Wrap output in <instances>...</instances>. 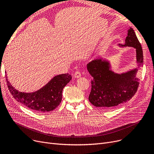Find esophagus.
Instances as JSON below:
<instances>
[{"instance_id": "esophagus-1", "label": "esophagus", "mask_w": 154, "mask_h": 154, "mask_svg": "<svg viewBox=\"0 0 154 154\" xmlns=\"http://www.w3.org/2000/svg\"><path fill=\"white\" fill-rule=\"evenodd\" d=\"M81 77V73H80V72L77 71V72H75V74H74V77L76 78V79H78L79 77Z\"/></svg>"}]
</instances>
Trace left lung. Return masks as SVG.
I'll list each match as a JSON object with an SVG mask.
<instances>
[{
    "label": "left lung",
    "instance_id": "8db88e82",
    "mask_svg": "<svg viewBox=\"0 0 154 154\" xmlns=\"http://www.w3.org/2000/svg\"><path fill=\"white\" fill-rule=\"evenodd\" d=\"M120 47H131L135 48L136 67L122 73L112 69L110 61L99 58L87 64L89 74L93 77L88 100L97 107L110 109L130 100L136 93L139 85L137 72L143 66V57L142 46L134 29L129 27L124 44Z\"/></svg>",
    "mask_w": 154,
    "mask_h": 154
}]
</instances>
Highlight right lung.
<instances>
[{
    "label": "right lung",
    "instance_id": "obj_1",
    "mask_svg": "<svg viewBox=\"0 0 154 154\" xmlns=\"http://www.w3.org/2000/svg\"><path fill=\"white\" fill-rule=\"evenodd\" d=\"M71 79L70 74H59L37 91L24 92L16 89L6 76L8 88L14 98L24 106L38 113L51 112L59 106L62 100L63 88Z\"/></svg>",
    "mask_w": 154,
    "mask_h": 154
}]
</instances>
